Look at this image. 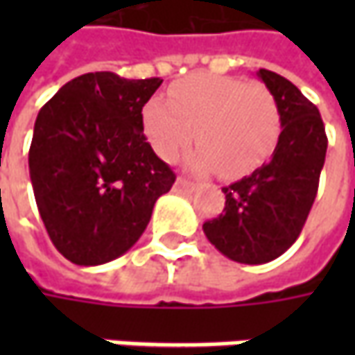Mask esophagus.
I'll return each mask as SVG.
<instances>
[{
	"label": "esophagus",
	"mask_w": 355,
	"mask_h": 355,
	"mask_svg": "<svg viewBox=\"0 0 355 355\" xmlns=\"http://www.w3.org/2000/svg\"><path fill=\"white\" fill-rule=\"evenodd\" d=\"M175 187H180V189H187V191H193L198 185L191 184V182H187L184 178H178V182H175Z\"/></svg>",
	"instance_id": "1"
}]
</instances>
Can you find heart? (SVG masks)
Instances as JSON below:
<instances>
[{"instance_id": "obj_1", "label": "heart", "mask_w": 355, "mask_h": 355, "mask_svg": "<svg viewBox=\"0 0 355 355\" xmlns=\"http://www.w3.org/2000/svg\"><path fill=\"white\" fill-rule=\"evenodd\" d=\"M171 101L144 106L146 136L164 159H175L196 138L189 157L198 171L241 178L263 166L279 142L280 114L272 92L235 76L193 75L178 83Z\"/></svg>"}]
</instances>
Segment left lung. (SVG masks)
Returning a JSON list of instances; mask_svg holds the SVG:
<instances>
[{"label": "left lung", "instance_id": "obj_1", "mask_svg": "<svg viewBox=\"0 0 355 355\" xmlns=\"http://www.w3.org/2000/svg\"><path fill=\"white\" fill-rule=\"evenodd\" d=\"M257 76L275 96L280 136L268 164L223 187L225 209L203 223V233L227 259L263 265L291 249L316 199L328 138L320 112L284 76Z\"/></svg>", "mask_w": 355, "mask_h": 355}]
</instances>
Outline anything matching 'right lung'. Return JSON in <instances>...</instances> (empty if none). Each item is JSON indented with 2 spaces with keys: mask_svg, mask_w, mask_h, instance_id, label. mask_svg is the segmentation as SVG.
<instances>
[{
  "mask_svg": "<svg viewBox=\"0 0 355 355\" xmlns=\"http://www.w3.org/2000/svg\"><path fill=\"white\" fill-rule=\"evenodd\" d=\"M162 78L87 73L37 114L29 175L39 215L64 259L110 263L130 251L175 173L146 142L142 108Z\"/></svg>",
  "mask_w": 355,
  "mask_h": 355,
  "instance_id": "obj_1",
  "label": "right lung"
}]
</instances>
